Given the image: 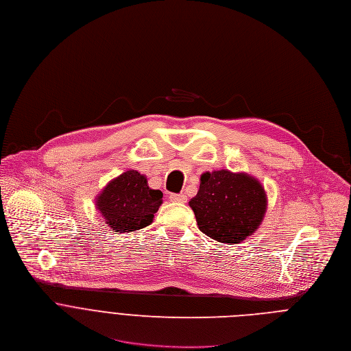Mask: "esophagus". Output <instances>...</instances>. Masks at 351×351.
I'll return each instance as SVG.
<instances>
[{
  "mask_svg": "<svg viewBox=\"0 0 351 351\" xmlns=\"http://www.w3.org/2000/svg\"><path fill=\"white\" fill-rule=\"evenodd\" d=\"M170 200L176 203H185L186 196L184 193H170Z\"/></svg>",
  "mask_w": 351,
  "mask_h": 351,
  "instance_id": "obj_1",
  "label": "esophagus"
}]
</instances>
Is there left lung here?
I'll return each mask as SVG.
<instances>
[{"instance_id": "8db88e82", "label": "left lung", "mask_w": 351, "mask_h": 351, "mask_svg": "<svg viewBox=\"0 0 351 351\" xmlns=\"http://www.w3.org/2000/svg\"><path fill=\"white\" fill-rule=\"evenodd\" d=\"M199 230L221 243H239L252 235L265 215L267 197L253 177L228 170L204 173L189 200Z\"/></svg>"}]
</instances>
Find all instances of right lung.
Instances as JSON below:
<instances>
[{
    "instance_id": "obj_1",
    "label": "right lung",
    "mask_w": 351,
    "mask_h": 351,
    "mask_svg": "<svg viewBox=\"0 0 351 351\" xmlns=\"http://www.w3.org/2000/svg\"><path fill=\"white\" fill-rule=\"evenodd\" d=\"M162 197V191L151 189L143 174L128 170L105 186L97 208L114 232H130L152 223Z\"/></svg>"
}]
</instances>
